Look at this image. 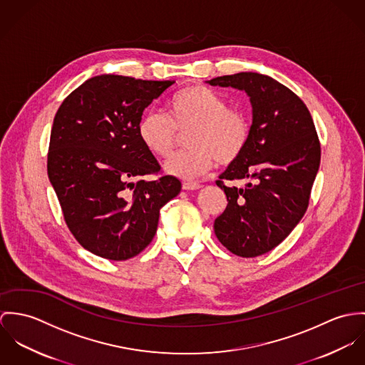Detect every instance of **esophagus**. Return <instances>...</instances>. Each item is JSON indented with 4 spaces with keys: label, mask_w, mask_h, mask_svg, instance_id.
I'll return each instance as SVG.
<instances>
[{
    "label": "esophagus",
    "mask_w": 365,
    "mask_h": 365,
    "mask_svg": "<svg viewBox=\"0 0 365 365\" xmlns=\"http://www.w3.org/2000/svg\"><path fill=\"white\" fill-rule=\"evenodd\" d=\"M182 187H183L185 190H197V189L202 187V185H200V183H196V182H185V183L182 185Z\"/></svg>",
    "instance_id": "obj_1"
}]
</instances>
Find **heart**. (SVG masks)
<instances>
[{
  "label": "heart",
  "mask_w": 365,
  "mask_h": 365,
  "mask_svg": "<svg viewBox=\"0 0 365 365\" xmlns=\"http://www.w3.org/2000/svg\"><path fill=\"white\" fill-rule=\"evenodd\" d=\"M186 133L187 150L165 163V170L185 180H195L217 161L230 163L242 154L249 140V120L242 110L230 108L217 92L192 85L175 93L166 115L145 113L137 125L143 145L157 158H168L176 144V130Z\"/></svg>",
  "instance_id": "obj_1"
}]
</instances>
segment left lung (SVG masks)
Segmentation results:
<instances>
[{"label": "left lung", "mask_w": 365, "mask_h": 365, "mask_svg": "<svg viewBox=\"0 0 365 365\" xmlns=\"http://www.w3.org/2000/svg\"><path fill=\"white\" fill-rule=\"evenodd\" d=\"M245 91L252 125L242 154L220 175L227 208L214 221L218 241L241 257H256L283 242L304 217L321 163V144L305 103L283 83L257 73L207 81ZM247 180L228 188L224 180Z\"/></svg>", "instance_id": "obj_1"}]
</instances>
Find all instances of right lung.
Here are the masks:
<instances>
[{"label": "right lung", "instance_id": "obj_1", "mask_svg": "<svg viewBox=\"0 0 365 365\" xmlns=\"http://www.w3.org/2000/svg\"><path fill=\"white\" fill-rule=\"evenodd\" d=\"M173 82L96 76L54 116L48 179L68 230L96 256L127 260L143 252L157 232L160 210L182 189L170 175L141 179L161 166L137 133L144 109Z\"/></svg>", "mask_w": 365, "mask_h": 365}]
</instances>
